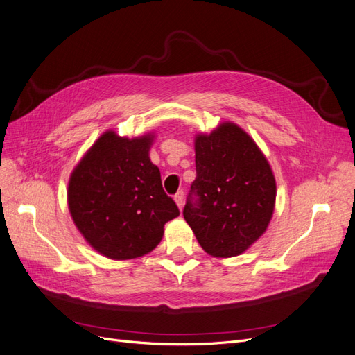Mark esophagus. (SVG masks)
Returning <instances> with one entry per match:
<instances>
[{"label":"esophagus","instance_id":"1","mask_svg":"<svg viewBox=\"0 0 355 355\" xmlns=\"http://www.w3.org/2000/svg\"><path fill=\"white\" fill-rule=\"evenodd\" d=\"M184 191H178L176 196H175V201L178 204V207L182 210V207H184Z\"/></svg>","mask_w":355,"mask_h":355}]
</instances>
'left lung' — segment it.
<instances>
[{
  "label": "left lung",
  "instance_id": "1",
  "mask_svg": "<svg viewBox=\"0 0 355 355\" xmlns=\"http://www.w3.org/2000/svg\"><path fill=\"white\" fill-rule=\"evenodd\" d=\"M196 170L184 218L214 257L245 252L266 231L275 178L253 139L234 123L196 137Z\"/></svg>",
  "mask_w": 355,
  "mask_h": 355
}]
</instances>
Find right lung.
I'll use <instances>...</instances> for the list:
<instances>
[{"label":"right lung","instance_id":"1","mask_svg":"<svg viewBox=\"0 0 355 355\" xmlns=\"http://www.w3.org/2000/svg\"><path fill=\"white\" fill-rule=\"evenodd\" d=\"M153 136L105 132L73 168L68 206L75 227L101 254L135 259L154 250L166 222L179 216L149 159Z\"/></svg>","mask_w":355,"mask_h":355}]
</instances>
